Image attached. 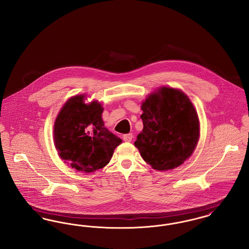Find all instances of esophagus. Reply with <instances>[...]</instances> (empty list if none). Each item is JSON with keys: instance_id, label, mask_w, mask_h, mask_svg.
<instances>
[{"instance_id": "1", "label": "esophagus", "mask_w": 249, "mask_h": 249, "mask_svg": "<svg viewBox=\"0 0 249 249\" xmlns=\"http://www.w3.org/2000/svg\"><path fill=\"white\" fill-rule=\"evenodd\" d=\"M132 138H133L132 133H128V134H124V135H123V140H124L125 142H130V141L132 140Z\"/></svg>"}]
</instances>
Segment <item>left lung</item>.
<instances>
[{
    "instance_id": "left-lung-1",
    "label": "left lung",
    "mask_w": 249,
    "mask_h": 249,
    "mask_svg": "<svg viewBox=\"0 0 249 249\" xmlns=\"http://www.w3.org/2000/svg\"><path fill=\"white\" fill-rule=\"evenodd\" d=\"M141 107L143 128L134 145L143 160L158 171L181 165L193 153L200 136L199 118L189 97L161 87Z\"/></svg>"
}]
</instances>
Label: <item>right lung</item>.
Instances as JSON below:
<instances>
[{
  "mask_svg": "<svg viewBox=\"0 0 249 249\" xmlns=\"http://www.w3.org/2000/svg\"><path fill=\"white\" fill-rule=\"evenodd\" d=\"M84 98L71 97L61 108L54 124V142L59 157L71 168L92 173L108 164L122 140L105 127L101 104L86 105Z\"/></svg>",
  "mask_w": 249,
  "mask_h": 249,
  "instance_id": "right-lung-1",
  "label": "right lung"
}]
</instances>
